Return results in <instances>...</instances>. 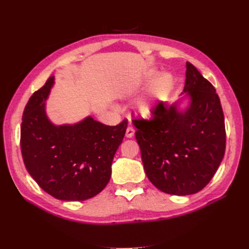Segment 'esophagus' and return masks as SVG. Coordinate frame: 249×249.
Wrapping results in <instances>:
<instances>
[{"instance_id": "1", "label": "esophagus", "mask_w": 249, "mask_h": 249, "mask_svg": "<svg viewBox=\"0 0 249 249\" xmlns=\"http://www.w3.org/2000/svg\"><path fill=\"white\" fill-rule=\"evenodd\" d=\"M134 135H135V129H134L133 127H131V126H128L127 129H126L125 136L127 137V138H133Z\"/></svg>"}]
</instances>
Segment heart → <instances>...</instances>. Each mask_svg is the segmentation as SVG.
Segmentation results:
<instances>
[{"mask_svg": "<svg viewBox=\"0 0 249 249\" xmlns=\"http://www.w3.org/2000/svg\"><path fill=\"white\" fill-rule=\"evenodd\" d=\"M169 83H170V77L167 75L162 76L160 80H158L155 93L150 95L149 97L142 99L138 104V106H137V110H138V112L142 116H149L152 114L153 110H154L157 103V94L161 92L166 87H168Z\"/></svg>", "mask_w": 249, "mask_h": 249, "instance_id": "heart-1", "label": "heart"}]
</instances>
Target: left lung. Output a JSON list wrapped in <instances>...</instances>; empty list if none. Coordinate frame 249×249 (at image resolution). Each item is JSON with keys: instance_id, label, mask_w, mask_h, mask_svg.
I'll list each match as a JSON object with an SVG mask.
<instances>
[{"instance_id": "8db88e82", "label": "left lung", "mask_w": 249, "mask_h": 249, "mask_svg": "<svg viewBox=\"0 0 249 249\" xmlns=\"http://www.w3.org/2000/svg\"><path fill=\"white\" fill-rule=\"evenodd\" d=\"M183 93L190 98L182 112L178 103H158L150 120H134L144 171L161 192L193 195L214 177L226 150L225 118L215 88L186 63Z\"/></svg>"}]
</instances>
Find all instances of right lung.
<instances>
[{
	"mask_svg": "<svg viewBox=\"0 0 249 249\" xmlns=\"http://www.w3.org/2000/svg\"><path fill=\"white\" fill-rule=\"evenodd\" d=\"M54 83L51 76L26 104L20 145L26 170L46 193L59 200L83 201L107 186L127 120L108 126L91 116L73 125L56 126L45 102Z\"/></svg>",
	"mask_w": 249,
	"mask_h": 249,
	"instance_id": "obj_1",
	"label": "right lung"
}]
</instances>
